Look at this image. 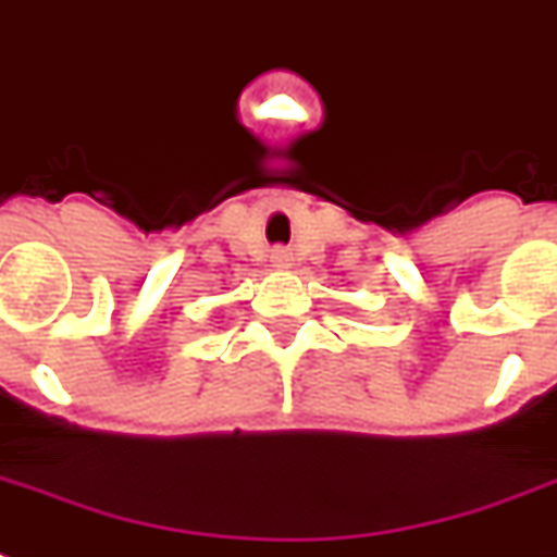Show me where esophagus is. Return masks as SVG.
I'll return each mask as SVG.
<instances>
[{"mask_svg": "<svg viewBox=\"0 0 557 557\" xmlns=\"http://www.w3.org/2000/svg\"><path fill=\"white\" fill-rule=\"evenodd\" d=\"M271 262H274V269H288L292 265V253L286 248H274L271 251Z\"/></svg>", "mask_w": 557, "mask_h": 557, "instance_id": "obj_1", "label": "esophagus"}]
</instances>
